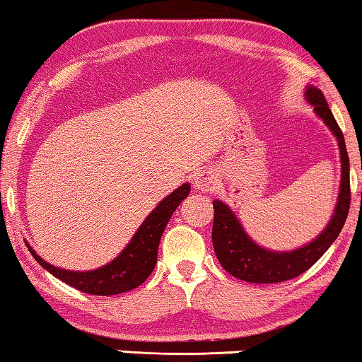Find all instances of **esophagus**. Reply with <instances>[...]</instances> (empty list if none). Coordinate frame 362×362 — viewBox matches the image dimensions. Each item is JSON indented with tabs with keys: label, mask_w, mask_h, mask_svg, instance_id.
Returning <instances> with one entry per match:
<instances>
[{
	"label": "esophagus",
	"mask_w": 362,
	"mask_h": 362,
	"mask_svg": "<svg viewBox=\"0 0 362 362\" xmlns=\"http://www.w3.org/2000/svg\"><path fill=\"white\" fill-rule=\"evenodd\" d=\"M195 188L200 192H213L218 185V177L210 169H203L193 177Z\"/></svg>",
	"instance_id": "1"
}]
</instances>
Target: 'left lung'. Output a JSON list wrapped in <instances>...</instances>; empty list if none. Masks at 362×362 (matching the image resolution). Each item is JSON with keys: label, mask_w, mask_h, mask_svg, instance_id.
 <instances>
[{"label": "left lung", "mask_w": 362, "mask_h": 362, "mask_svg": "<svg viewBox=\"0 0 362 362\" xmlns=\"http://www.w3.org/2000/svg\"><path fill=\"white\" fill-rule=\"evenodd\" d=\"M305 98L310 105H313L315 113L325 121V124L332 129L336 139H338L341 154V183L334 213L328 226L312 243L305 244V246L295 249V251L276 252L257 246L247 236L241 223H239L236 215L230 208L220 200L213 202L215 218H213L211 239L216 257L226 272H230L233 277L241 279L244 282L277 284L298 277L300 274L308 271L327 252V249L332 246L341 230H343L346 218H348L351 188L349 157L348 151H346L344 136L338 123H336L332 110L328 108L322 90L315 88V86H307Z\"/></svg>", "instance_id": "1"}]
</instances>
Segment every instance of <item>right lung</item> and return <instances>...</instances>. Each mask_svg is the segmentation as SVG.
Segmentation results:
<instances>
[{"mask_svg": "<svg viewBox=\"0 0 362 362\" xmlns=\"http://www.w3.org/2000/svg\"><path fill=\"white\" fill-rule=\"evenodd\" d=\"M188 193H190V185L183 183L169 197H165L154 208V211L146 218L128 246L123 249V252L115 261L100 269H95V271L74 272L54 267L52 264H47L42 257H39L29 244L28 249L35 261L44 269H47L54 277L72 285L80 292L90 295H105V297L124 293L128 290L139 287L154 271L162 233H164L170 216L174 215L175 208L180 205L182 200H185Z\"/></svg>", "mask_w": 362, "mask_h": 362, "instance_id": "add662e5", "label": "right lung"}]
</instances>
